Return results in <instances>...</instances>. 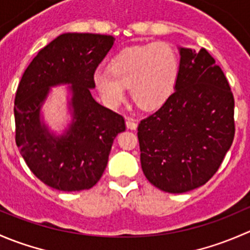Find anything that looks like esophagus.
I'll return each mask as SVG.
<instances>
[{
	"mask_svg": "<svg viewBox=\"0 0 250 250\" xmlns=\"http://www.w3.org/2000/svg\"><path fill=\"white\" fill-rule=\"evenodd\" d=\"M125 125H127L128 129H132V130H135L138 127V123L135 122L134 120H130V118H128L127 121H125Z\"/></svg>",
	"mask_w": 250,
	"mask_h": 250,
	"instance_id": "obj_1",
	"label": "esophagus"
}]
</instances>
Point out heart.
I'll return each instance as SVG.
<instances>
[{
    "mask_svg": "<svg viewBox=\"0 0 250 250\" xmlns=\"http://www.w3.org/2000/svg\"><path fill=\"white\" fill-rule=\"evenodd\" d=\"M179 59L166 42L125 47L109 62V72L98 70L93 83L103 102L111 107L120 105L129 88L132 99L143 109L161 106L175 88Z\"/></svg>",
    "mask_w": 250,
    "mask_h": 250,
    "instance_id": "b5f03b06",
    "label": "heart"
}]
</instances>
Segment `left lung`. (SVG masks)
<instances>
[{"label":"left lung","mask_w":250,"mask_h":250,"mask_svg":"<svg viewBox=\"0 0 250 250\" xmlns=\"http://www.w3.org/2000/svg\"><path fill=\"white\" fill-rule=\"evenodd\" d=\"M179 53L175 90L138 127L143 172L169 193L204 185L234 137V100L223 70L204 48Z\"/></svg>","instance_id":"obj_1"}]
</instances>
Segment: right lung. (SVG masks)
Listing matches in <instances>:
<instances>
[{
  "label": "right lung",
  "instance_id": "right-lung-1",
  "mask_svg": "<svg viewBox=\"0 0 250 250\" xmlns=\"http://www.w3.org/2000/svg\"><path fill=\"white\" fill-rule=\"evenodd\" d=\"M115 37L67 32L32 59L16 93V143L32 173L59 191L93 188L106 168L113 139L125 118L94 100L93 75ZM67 84L72 122L62 135L50 132L41 110L50 88Z\"/></svg>",
  "mask_w": 250,
  "mask_h": 250
}]
</instances>
